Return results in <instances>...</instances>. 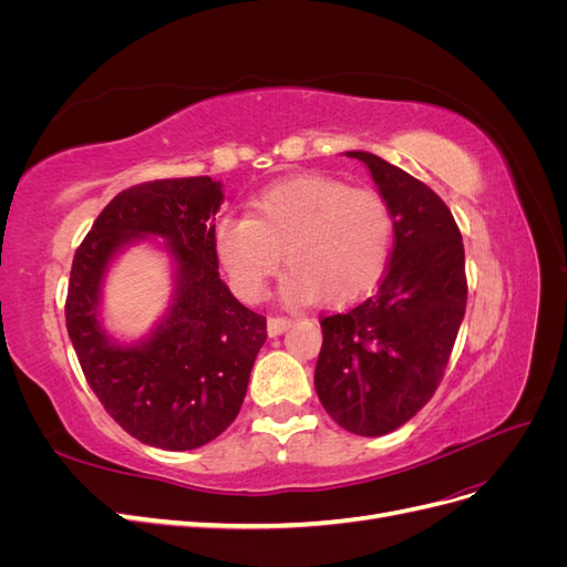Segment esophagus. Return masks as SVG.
<instances>
[{"label":"esophagus","mask_w":567,"mask_h":567,"mask_svg":"<svg viewBox=\"0 0 567 567\" xmlns=\"http://www.w3.org/2000/svg\"><path fill=\"white\" fill-rule=\"evenodd\" d=\"M290 326V319L286 317H269L267 319V333L274 338V336H281L286 329Z\"/></svg>","instance_id":"34e87169"}]
</instances>
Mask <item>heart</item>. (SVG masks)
<instances>
[{
  "instance_id": "obj_1",
  "label": "heart",
  "mask_w": 567,
  "mask_h": 567,
  "mask_svg": "<svg viewBox=\"0 0 567 567\" xmlns=\"http://www.w3.org/2000/svg\"><path fill=\"white\" fill-rule=\"evenodd\" d=\"M392 231V213L381 194L333 177L300 175L257 194L250 217H221L213 246L246 300L265 296L286 252L293 269L284 284L290 300L319 296L346 302L381 277Z\"/></svg>"
}]
</instances>
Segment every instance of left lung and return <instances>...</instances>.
I'll list each match as a JSON object with an SVG mask.
<instances>
[{
  "mask_svg": "<svg viewBox=\"0 0 567 567\" xmlns=\"http://www.w3.org/2000/svg\"><path fill=\"white\" fill-rule=\"evenodd\" d=\"M362 161L388 203L394 246L373 296L321 319L315 388L346 431L379 437L425 406L447 369L466 312V257L444 200L367 151Z\"/></svg>",
  "mask_w": 567,
  "mask_h": 567,
  "instance_id": "obj_1",
  "label": "left lung"
}]
</instances>
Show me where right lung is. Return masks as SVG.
I'll use <instances>...</instances> for the list:
<instances>
[{
	"instance_id": "1",
	"label": "right lung",
	"mask_w": 567,
	"mask_h": 567,
	"mask_svg": "<svg viewBox=\"0 0 567 567\" xmlns=\"http://www.w3.org/2000/svg\"><path fill=\"white\" fill-rule=\"evenodd\" d=\"M221 200L210 177L130 186L101 210L73 257L65 326L84 379L123 431L158 450H196L227 431L267 340V319L219 279L213 221ZM146 237H163L174 257V298L148 337L120 343L100 321L105 271Z\"/></svg>"
}]
</instances>
